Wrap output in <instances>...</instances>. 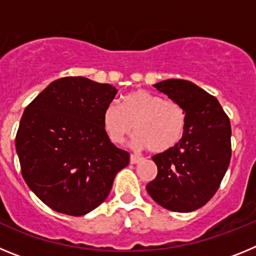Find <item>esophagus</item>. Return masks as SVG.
Listing matches in <instances>:
<instances>
[{"instance_id":"esophagus-1","label":"esophagus","mask_w":256,"mask_h":256,"mask_svg":"<svg viewBox=\"0 0 256 256\" xmlns=\"http://www.w3.org/2000/svg\"><path fill=\"white\" fill-rule=\"evenodd\" d=\"M142 160L141 156H137V155H130V164H137Z\"/></svg>"}]
</instances>
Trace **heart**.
<instances>
[{"label":"heart","instance_id":"obj_1","mask_svg":"<svg viewBox=\"0 0 256 256\" xmlns=\"http://www.w3.org/2000/svg\"><path fill=\"white\" fill-rule=\"evenodd\" d=\"M187 124L186 110L180 104L144 90L122 96V104L108 102L102 112V126L112 144H120L133 132L136 148L165 152L182 140Z\"/></svg>","mask_w":256,"mask_h":256}]
</instances>
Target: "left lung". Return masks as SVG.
Instances as JSON below:
<instances>
[{
  "label": "left lung",
  "instance_id": "1",
  "mask_svg": "<svg viewBox=\"0 0 256 256\" xmlns=\"http://www.w3.org/2000/svg\"><path fill=\"white\" fill-rule=\"evenodd\" d=\"M154 87L186 110L182 140L173 148L152 156L158 174L146 186L165 209L188 212L214 196L230 160V123L216 97L195 83L166 79Z\"/></svg>",
  "mask_w": 256,
  "mask_h": 256
}]
</instances>
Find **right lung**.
Instances as JSON below:
<instances>
[{
  "mask_svg": "<svg viewBox=\"0 0 256 256\" xmlns=\"http://www.w3.org/2000/svg\"><path fill=\"white\" fill-rule=\"evenodd\" d=\"M118 90L84 76L50 83L22 116L15 138L22 178L55 212L80 216L108 198L130 162L102 126V112Z\"/></svg>",
  "mask_w": 256,
  "mask_h": 256,
  "instance_id": "right-lung-1",
  "label": "right lung"
}]
</instances>
